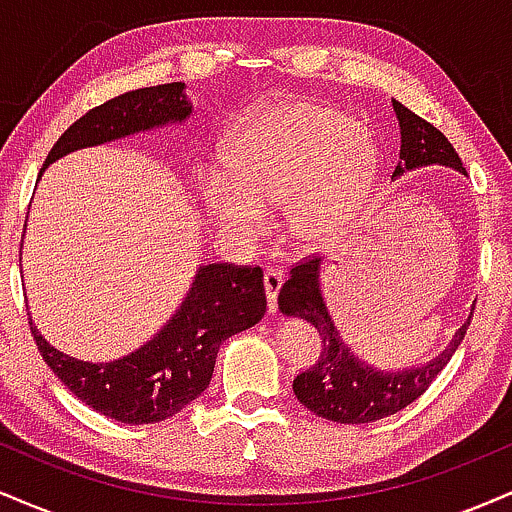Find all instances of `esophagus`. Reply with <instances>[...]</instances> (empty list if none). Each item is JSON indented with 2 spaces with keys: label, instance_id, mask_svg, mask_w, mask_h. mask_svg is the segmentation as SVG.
Returning a JSON list of instances; mask_svg holds the SVG:
<instances>
[{
  "label": "esophagus",
  "instance_id": "34e87169",
  "mask_svg": "<svg viewBox=\"0 0 512 512\" xmlns=\"http://www.w3.org/2000/svg\"><path fill=\"white\" fill-rule=\"evenodd\" d=\"M281 284H284V272L281 269H267L264 272V291H267L269 313H276V296H279Z\"/></svg>",
  "mask_w": 512,
  "mask_h": 512
}]
</instances>
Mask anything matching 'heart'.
<instances>
[{
    "mask_svg": "<svg viewBox=\"0 0 512 512\" xmlns=\"http://www.w3.org/2000/svg\"><path fill=\"white\" fill-rule=\"evenodd\" d=\"M226 170L209 173L199 199L209 221L243 240L260 238L286 209L298 243L317 248L349 228L373 192L380 154L373 137L339 110L284 101L231 134Z\"/></svg>",
    "mask_w": 512,
    "mask_h": 512,
    "instance_id": "obj_1",
    "label": "heart"
}]
</instances>
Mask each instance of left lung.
<instances>
[{"instance_id": "obj_1", "label": "left lung", "mask_w": 512, "mask_h": 512, "mask_svg": "<svg viewBox=\"0 0 512 512\" xmlns=\"http://www.w3.org/2000/svg\"><path fill=\"white\" fill-rule=\"evenodd\" d=\"M392 108H395L399 139H402L399 163L392 178L424 166H445L464 175L460 156L443 132L411 113L399 101H392ZM320 267V257L301 262L291 269L289 281L279 291L281 313L308 320L322 337V354L315 366L293 380L298 402L313 414L327 421H337V424H370V421L397 414L399 409L424 395L433 378L448 366L467 334L472 313L455 332L452 342L431 361L397 370L375 368L344 342L337 322L332 320L325 293H322Z\"/></svg>"}]
</instances>
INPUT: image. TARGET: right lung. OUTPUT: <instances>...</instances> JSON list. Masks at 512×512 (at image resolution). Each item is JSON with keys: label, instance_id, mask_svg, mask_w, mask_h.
Instances as JSON below:
<instances>
[{"label": "right lung", "instance_id": "right-lung-1", "mask_svg": "<svg viewBox=\"0 0 512 512\" xmlns=\"http://www.w3.org/2000/svg\"><path fill=\"white\" fill-rule=\"evenodd\" d=\"M190 115L192 103L182 81L122 93L79 117L52 146L43 170L72 151L182 125ZM264 313L262 269L214 262L199 264L190 291L166 325L115 361L93 363L64 354L38 332L31 315L28 322L45 363L74 397L122 424H156L207 390L219 346L255 327Z\"/></svg>", "mask_w": 512, "mask_h": 512}]
</instances>
